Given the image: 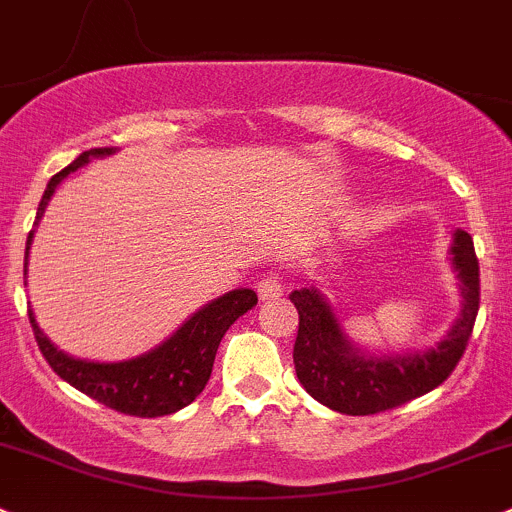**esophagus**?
<instances>
[{"mask_svg":"<svg viewBox=\"0 0 512 512\" xmlns=\"http://www.w3.org/2000/svg\"><path fill=\"white\" fill-rule=\"evenodd\" d=\"M256 291L261 300H278L283 295L281 276H278V273H268V276H263L261 281L256 283Z\"/></svg>","mask_w":512,"mask_h":512,"instance_id":"1","label":"esophagus"}]
</instances>
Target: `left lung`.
Returning <instances> with one entry per match:
<instances>
[{"label": "left lung", "instance_id": "1", "mask_svg": "<svg viewBox=\"0 0 512 512\" xmlns=\"http://www.w3.org/2000/svg\"><path fill=\"white\" fill-rule=\"evenodd\" d=\"M451 268L458 278L461 310L446 335L426 350H362L342 328L335 305L318 286L291 293L300 323L293 347L295 374L305 392L340 414L367 416L407 404L439 387L461 360L481 300V278L473 239L453 231Z\"/></svg>", "mask_w": 512, "mask_h": 512}]
</instances>
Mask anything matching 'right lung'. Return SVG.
I'll use <instances>...</instances> for the list:
<instances>
[{"mask_svg": "<svg viewBox=\"0 0 512 512\" xmlns=\"http://www.w3.org/2000/svg\"><path fill=\"white\" fill-rule=\"evenodd\" d=\"M108 155H115V147H96V150L83 152V155H78L71 165L63 167L59 175L51 177V182L46 184V192L41 197L39 209H36L34 229L29 231V239H26L24 286L34 231L41 217H44L56 187L71 172H76L78 167L88 165L93 157ZM256 303L258 298L251 288H234V291L219 295V298L202 305L197 313L189 315L175 333L167 337V340H162L157 347L120 362H93L66 355L49 340V335L41 330V325L36 323L31 305L29 320L31 328H34L36 342H39L41 355L46 357L51 370L59 374L63 382L76 387L78 392L88 394L96 402L105 404V407L115 409V412L155 419V416L179 412V409L192 404L202 394L209 377H212L214 357H217L221 337L241 315L249 313Z\"/></svg>", "mask_w": 512, "mask_h": 512, "instance_id": "add662e5", "label": "right lung"}]
</instances>
